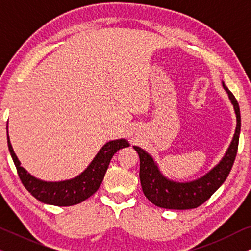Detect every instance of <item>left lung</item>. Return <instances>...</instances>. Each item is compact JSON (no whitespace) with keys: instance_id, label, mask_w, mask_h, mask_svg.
<instances>
[{"instance_id":"8db88e82","label":"left lung","mask_w":251,"mask_h":251,"mask_svg":"<svg viewBox=\"0 0 251 251\" xmlns=\"http://www.w3.org/2000/svg\"><path fill=\"white\" fill-rule=\"evenodd\" d=\"M223 88L227 92L229 100L236 115V128L231 144H229L225 155L219 161L217 166L198 179L192 181L171 180L161 173L159 166L146 151L138 146L133 149L139 155L140 184L145 197L153 204L160 208L176 209V210H186V209L198 208L204 203L227 178L234 163L236 152H238L240 130H241V115L240 107L234 95L228 90L224 82Z\"/></svg>"}]
</instances>
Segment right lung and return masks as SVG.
<instances>
[{"label": "right lung", "mask_w": 251, "mask_h": 251, "mask_svg": "<svg viewBox=\"0 0 251 251\" xmlns=\"http://www.w3.org/2000/svg\"><path fill=\"white\" fill-rule=\"evenodd\" d=\"M8 146L10 154L15 162L17 173L27 191L43 203L68 207L81 203L90 198L100 186L112 157L119 150L129 146L126 139H116L106 143L97 155L94 157L83 173L68 180L46 181L34 177L20 166V161L13 152L8 135Z\"/></svg>", "instance_id": "right-lung-1"}]
</instances>
